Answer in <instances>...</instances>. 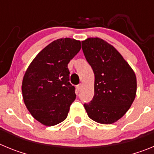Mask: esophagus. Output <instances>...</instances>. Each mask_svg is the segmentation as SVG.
Instances as JSON below:
<instances>
[{"instance_id":"obj_1","label":"esophagus","mask_w":154,"mask_h":154,"mask_svg":"<svg viewBox=\"0 0 154 154\" xmlns=\"http://www.w3.org/2000/svg\"><path fill=\"white\" fill-rule=\"evenodd\" d=\"M76 88H77L78 91H80L82 89V84H79V85H78Z\"/></svg>"}]
</instances>
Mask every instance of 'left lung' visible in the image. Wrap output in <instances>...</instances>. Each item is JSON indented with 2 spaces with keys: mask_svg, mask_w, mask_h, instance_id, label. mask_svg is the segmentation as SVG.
Segmentation results:
<instances>
[{
  "mask_svg": "<svg viewBox=\"0 0 154 154\" xmlns=\"http://www.w3.org/2000/svg\"><path fill=\"white\" fill-rule=\"evenodd\" d=\"M82 48L94 75V96L85 103L89 117L102 124H112L126 114L137 93V77L115 48L99 38L82 42Z\"/></svg>",
  "mask_w": 154,
  "mask_h": 154,
  "instance_id": "obj_1",
  "label": "left lung"
}]
</instances>
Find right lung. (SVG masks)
<instances>
[{"label":"right lung","instance_id":"right-lung-1","mask_svg":"<svg viewBox=\"0 0 154 154\" xmlns=\"http://www.w3.org/2000/svg\"><path fill=\"white\" fill-rule=\"evenodd\" d=\"M80 49V41L57 39L36 55L24 73L21 86L24 104L31 116L45 126L65 120L75 99L68 64Z\"/></svg>","mask_w":154,"mask_h":154}]
</instances>
